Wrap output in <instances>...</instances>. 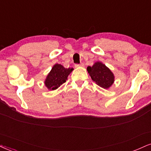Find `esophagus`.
Returning <instances> with one entry per match:
<instances>
[{"mask_svg": "<svg viewBox=\"0 0 151 151\" xmlns=\"http://www.w3.org/2000/svg\"><path fill=\"white\" fill-rule=\"evenodd\" d=\"M83 63H80V64H75V65H74L75 68H79V67H83Z\"/></svg>", "mask_w": 151, "mask_h": 151, "instance_id": "esophagus-1", "label": "esophagus"}]
</instances>
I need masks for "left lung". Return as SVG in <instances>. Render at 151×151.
<instances>
[{"instance_id":"obj_1","label":"left lung","mask_w":151,"mask_h":151,"mask_svg":"<svg viewBox=\"0 0 151 151\" xmlns=\"http://www.w3.org/2000/svg\"><path fill=\"white\" fill-rule=\"evenodd\" d=\"M87 71L92 80L103 88H108L114 82L112 72L101 63H96L92 67L88 66Z\"/></svg>"}]
</instances>
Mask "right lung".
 <instances>
[{"label":"right lung","instance_id":"add662e5","mask_svg":"<svg viewBox=\"0 0 151 151\" xmlns=\"http://www.w3.org/2000/svg\"><path fill=\"white\" fill-rule=\"evenodd\" d=\"M72 70V68H65L60 64L55 65L47 76L45 85L50 90L57 89L60 85L66 81L67 78Z\"/></svg>","mask_w":151,"mask_h":151}]
</instances>
